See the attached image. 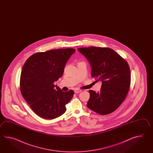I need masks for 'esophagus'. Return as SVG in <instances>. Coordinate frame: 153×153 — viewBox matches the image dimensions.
<instances>
[{
    "label": "esophagus",
    "instance_id": "esophagus-1",
    "mask_svg": "<svg viewBox=\"0 0 153 153\" xmlns=\"http://www.w3.org/2000/svg\"><path fill=\"white\" fill-rule=\"evenodd\" d=\"M80 92H81V90H79V89H75L74 90V92L75 94H78V93H79Z\"/></svg>",
    "mask_w": 153,
    "mask_h": 153
}]
</instances>
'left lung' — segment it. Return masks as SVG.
Here are the masks:
<instances>
[{
	"instance_id": "8db88e82",
	"label": "left lung",
	"mask_w": 153,
	"mask_h": 153,
	"mask_svg": "<svg viewBox=\"0 0 153 153\" xmlns=\"http://www.w3.org/2000/svg\"><path fill=\"white\" fill-rule=\"evenodd\" d=\"M91 65V76L102 81L101 90H89L90 109L101 115L110 114L124 102L130 88V69L127 62L113 50L91 46L78 48Z\"/></svg>"
}]
</instances>
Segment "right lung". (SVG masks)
<instances>
[{
	"label": "right lung",
	"mask_w": 153,
	"mask_h": 153,
	"mask_svg": "<svg viewBox=\"0 0 153 153\" xmlns=\"http://www.w3.org/2000/svg\"><path fill=\"white\" fill-rule=\"evenodd\" d=\"M72 48L37 52L25 63L20 76V90L24 99L40 117L53 119L64 114L65 104L74 91H62L53 84L62 76L65 64L75 52Z\"/></svg>",
	"instance_id": "obj_1"
}]
</instances>
